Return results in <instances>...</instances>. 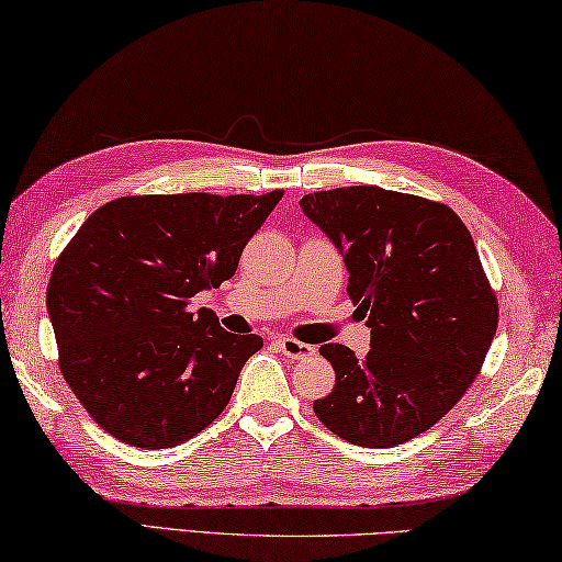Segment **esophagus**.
I'll return each instance as SVG.
<instances>
[{
    "mask_svg": "<svg viewBox=\"0 0 562 562\" xmlns=\"http://www.w3.org/2000/svg\"><path fill=\"white\" fill-rule=\"evenodd\" d=\"M278 346H280V351L288 356V359H292V361H302V359H307V356L314 353V346L292 339V336H280Z\"/></svg>",
    "mask_w": 562,
    "mask_h": 562,
    "instance_id": "34e87169",
    "label": "esophagus"
}]
</instances>
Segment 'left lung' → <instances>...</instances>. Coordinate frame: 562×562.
Listing matches in <instances>:
<instances>
[{
	"label": "left lung",
	"instance_id": "1",
	"mask_svg": "<svg viewBox=\"0 0 562 562\" xmlns=\"http://www.w3.org/2000/svg\"><path fill=\"white\" fill-rule=\"evenodd\" d=\"M300 206L341 252L371 329L366 359L322 346L336 383L314 413L351 445L413 440L452 411L494 341L498 304L474 240L445 203L381 187L316 191Z\"/></svg>",
	"mask_w": 562,
	"mask_h": 562
}]
</instances>
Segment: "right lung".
Instances as JSON below:
<instances>
[{
	"label": "right lung",
	"instance_id": "right-lung-1",
	"mask_svg": "<svg viewBox=\"0 0 562 562\" xmlns=\"http://www.w3.org/2000/svg\"><path fill=\"white\" fill-rule=\"evenodd\" d=\"M280 199V189L122 196L78 228L50 272L46 310L60 373L105 432L165 450L223 413L262 339L189 304L236 274Z\"/></svg>",
	"mask_w": 562,
	"mask_h": 562
}]
</instances>
